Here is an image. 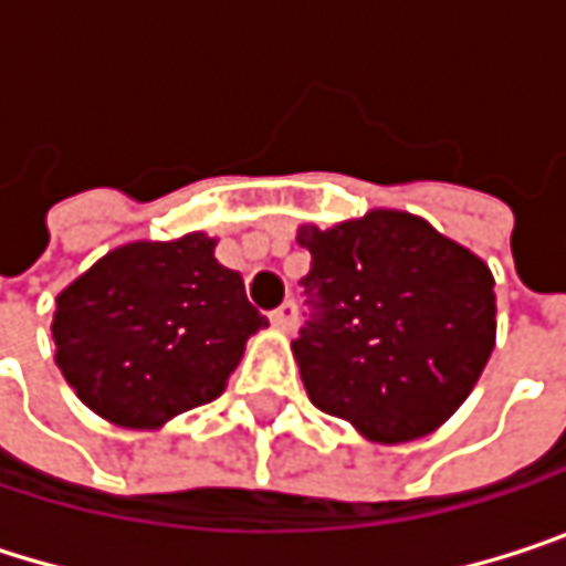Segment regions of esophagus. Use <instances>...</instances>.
<instances>
[{
    "instance_id": "obj_1",
    "label": "esophagus",
    "mask_w": 566,
    "mask_h": 566,
    "mask_svg": "<svg viewBox=\"0 0 566 566\" xmlns=\"http://www.w3.org/2000/svg\"><path fill=\"white\" fill-rule=\"evenodd\" d=\"M272 324H275L279 331H294V324H297V304H294V301L279 304V307L272 311Z\"/></svg>"
}]
</instances>
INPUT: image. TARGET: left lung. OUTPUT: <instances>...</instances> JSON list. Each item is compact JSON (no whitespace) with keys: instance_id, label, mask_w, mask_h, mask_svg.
Returning <instances> with one entry per match:
<instances>
[{"instance_id":"1","label":"left lung","mask_w":566,"mask_h":566,"mask_svg":"<svg viewBox=\"0 0 566 566\" xmlns=\"http://www.w3.org/2000/svg\"><path fill=\"white\" fill-rule=\"evenodd\" d=\"M307 321L291 340L311 402L374 442H409L472 394L495 347V282L429 222L377 209L301 226Z\"/></svg>"}]
</instances>
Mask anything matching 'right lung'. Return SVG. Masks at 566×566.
Listing matches in <instances>:
<instances>
[{
    "instance_id": "add662e5",
    "label": "right lung",
    "mask_w": 566,
    "mask_h": 566,
    "mask_svg": "<svg viewBox=\"0 0 566 566\" xmlns=\"http://www.w3.org/2000/svg\"><path fill=\"white\" fill-rule=\"evenodd\" d=\"M202 232L134 242L57 294V367L94 412L154 429L226 390L269 321Z\"/></svg>"
}]
</instances>
